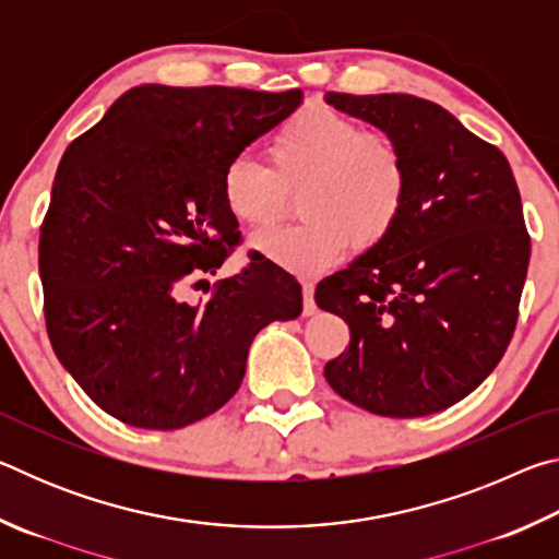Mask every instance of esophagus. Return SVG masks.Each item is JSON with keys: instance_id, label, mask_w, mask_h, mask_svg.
I'll list each match as a JSON object with an SVG mask.
<instances>
[{"instance_id": "esophagus-1", "label": "esophagus", "mask_w": 559, "mask_h": 559, "mask_svg": "<svg viewBox=\"0 0 559 559\" xmlns=\"http://www.w3.org/2000/svg\"><path fill=\"white\" fill-rule=\"evenodd\" d=\"M300 288H302V313L306 316H316V286L310 281H300Z\"/></svg>"}]
</instances>
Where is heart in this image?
<instances>
[{"mask_svg": "<svg viewBox=\"0 0 559 559\" xmlns=\"http://www.w3.org/2000/svg\"><path fill=\"white\" fill-rule=\"evenodd\" d=\"M269 167L234 157L222 169V202L236 222L261 229L298 194L300 222L259 231L251 246L276 266L313 276L349 249L370 251L396 229L409 200V163L390 132L328 106H306L273 132Z\"/></svg>", "mask_w": 559, "mask_h": 559, "instance_id": "1", "label": "heart"}]
</instances>
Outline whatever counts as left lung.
Returning <instances> with one entry per match:
<instances>
[{"instance_id":"obj_1","label":"left lung","mask_w":559,"mask_h":559,"mask_svg":"<svg viewBox=\"0 0 559 559\" xmlns=\"http://www.w3.org/2000/svg\"><path fill=\"white\" fill-rule=\"evenodd\" d=\"M325 100L390 132L409 163L390 239L316 288L318 306L349 328L325 380L380 416L441 412L496 370L518 323L530 236L513 169L431 100L333 91Z\"/></svg>"}]
</instances>
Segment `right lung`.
I'll list each match as a JSON object with an SVG mask.
<instances>
[{"mask_svg": "<svg viewBox=\"0 0 559 559\" xmlns=\"http://www.w3.org/2000/svg\"><path fill=\"white\" fill-rule=\"evenodd\" d=\"M302 91L130 88L66 147L39 236L56 357L103 412L173 431L241 386L253 337L300 316V286L263 257L185 302L239 243L222 169ZM210 290V288H206Z\"/></svg>", "mask_w": 559, "mask_h": 559, "instance_id": "right-lung-1", "label": "right lung"}]
</instances>
